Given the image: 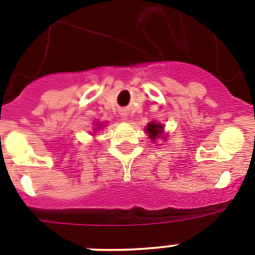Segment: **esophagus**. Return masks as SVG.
Here are the masks:
<instances>
[{
  "mask_svg": "<svg viewBox=\"0 0 255 255\" xmlns=\"http://www.w3.org/2000/svg\"><path fill=\"white\" fill-rule=\"evenodd\" d=\"M122 116H124V118H126V117H125V115H124V113H122Z\"/></svg>",
  "mask_w": 255,
  "mask_h": 255,
  "instance_id": "34e87169",
  "label": "esophagus"
}]
</instances>
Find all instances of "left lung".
<instances>
[{
  "mask_svg": "<svg viewBox=\"0 0 255 255\" xmlns=\"http://www.w3.org/2000/svg\"><path fill=\"white\" fill-rule=\"evenodd\" d=\"M146 131L148 133V137L151 138L152 140L155 139L156 137H159L163 131V125L160 124H155V122H150L146 128Z\"/></svg>",
  "mask_w": 255,
  "mask_h": 255,
  "instance_id": "obj_1",
  "label": "left lung"
}]
</instances>
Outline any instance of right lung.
I'll return each instance as SVG.
<instances>
[{
	"mask_svg": "<svg viewBox=\"0 0 255 255\" xmlns=\"http://www.w3.org/2000/svg\"><path fill=\"white\" fill-rule=\"evenodd\" d=\"M100 126H101V125H100Z\"/></svg>",
	"mask_w": 255,
	"mask_h": 255,
	"instance_id": "right-lung-1",
	"label": "right lung"
}]
</instances>
